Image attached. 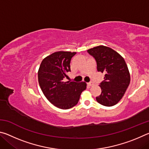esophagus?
I'll list each match as a JSON object with an SVG mask.
<instances>
[{
  "instance_id": "obj_1",
  "label": "esophagus",
  "mask_w": 149,
  "mask_h": 149,
  "mask_svg": "<svg viewBox=\"0 0 149 149\" xmlns=\"http://www.w3.org/2000/svg\"><path fill=\"white\" fill-rule=\"evenodd\" d=\"M93 85V83L92 82H89V83H87V85L88 86H91Z\"/></svg>"
}]
</instances>
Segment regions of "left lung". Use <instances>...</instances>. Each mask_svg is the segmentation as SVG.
<instances>
[{
	"label": "left lung",
	"instance_id": "obj_1",
	"mask_svg": "<svg viewBox=\"0 0 149 149\" xmlns=\"http://www.w3.org/2000/svg\"><path fill=\"white\" fill-rule=\"evenodd\" d=\"M87 52L95 59L97 71L105 74L104 81L99 85L101 94L96 100L106 107L116 104L130 83V74L124 59L116 51L102 45L93 47Z\"/></svg>",
	"mask_w": 149,
	"mask_h": 149
}]
</instances>
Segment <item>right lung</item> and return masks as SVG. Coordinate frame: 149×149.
Returning a JSON list of instances; mask_svg holds the SVG:
<instances>
[{"instance_id":"obj_1","label":"right lung","mask_w":149,"mask_h":149,"mask_svg":"<svg viewBox=\"0 0 149 149\" xmlns=\"http://www.w3.org/2000/svg\"><path fill=\"white\" fill-rule=\"evenodd\" d=\"M76 52L58 51L42 60L38 71V81L44 95L49 102L61 109H69L77 104L85 82L64 81L70 70V62Z\"/></svg>"}]
</instances>
